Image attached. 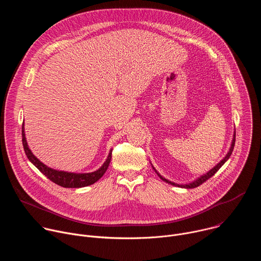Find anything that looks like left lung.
Listing matches in <instances>:
<instances>
[{
    "label": "left lung",
    "mask_w": 261,
    "mask_h": 261,
    "mask_svg": "<svg viewBox=\"0 0 261 261\" xmlns=\"http://www.w3.org/2000/svg\"><path fill=\"white\" fill-rule=\"evenodd\" d=\"M234 143H236V132H234V134H233V139H232V142H231V146H230V148H229V152L227 153V155L223 158V160H221L214 168H212L208 172H206L205 174H203V175H201L200 177H198L196 180H194V181H192V182H190V184H186V185H179V184H175V182H172V181H170V180H168V179H166L165 177H163L162 175H160L159 174V172L154 168V170L156 171V173L159 175V177L161 178V179H163L164 181H166V182H168V184H171V185H173V186H177V187H180V188H187V189H192V188H196V187H198V186H200L201 184H203L206 179H208V178H211L220 168H221V166L224 164L228 159H229V157L231 156V154H232V151H233V147H234Z\"/></svg>",
    "instance_id": "8db88e82"
}]
</instances>
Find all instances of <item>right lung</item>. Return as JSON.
Listing matches in <instances>:
<instances>
[{
    "label": "right lung",
    "mask_w": 261,
    "mask_h": 261,
    "mask_svg": "<svg viewBox=\"0 0 261 261\" xmlns=\"http://www.w3.org/2000/svg\"><path fill=\"white\" fill-rule=\"evenodd\" d=\"M21 136H22V145L24 153L28 157V159L38 168L47 178H49L55 184L62 186L64 188H82L86 187V186H90L94 182H96L98 179L102 177V175L105 173V171L108 168V165L111 160V151L108 154V157L106 161L103 163V165L94 172L89 173H74V172H67V171H60L53 169L50 167H47L45 164H43L39 159H37L31 150L28 146L27 140H25V134H24V128L22 124L21 128Z\"/></svg>",
    "instance_id": "obj_1"
}]
</instances>
